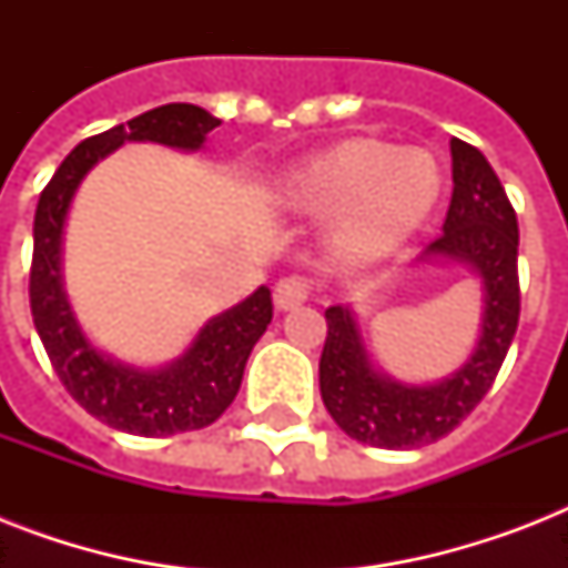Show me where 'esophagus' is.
Segmentation results:
<instances>
[{"instance_id":"esophagus-1","label":"esophagus","mask_w":568,"mask_h":568,"mask_svg":"<svg viewBox=\"0 0 568 568\" xmlns=\"http://www.w3.org/2000/svg\"><path fill=\"white\" fill-rule=\"evenodd\" d=\"M312 292V283L306 276H283L280 283L274 285V306L276 310H294V306H301Z\"/></svg>"}]
</instances>
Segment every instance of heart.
<instances>
[{"label":"heart","instance_id":"heart-1","mask_svg":"<svg viewBox=\"0 0 568 568\" xmlns=\"http://www.w3.org/2000/svg\"><path fill=\"white\" fill-rule=\"evenodd\" d=\"M433 155L379 141H342L288 173L294 209L333 214V244L354 258L377 256L413 235L439 200Z\"/></svg>","mask_w":568,"mask_h":568}]
</instances>
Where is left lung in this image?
<instances>
[{
  "instance_id": "left-lung-1",
  "label": "left lung",
  "mask_w": 568,
  "mask_h": 568,
  "mask_svg": "<svg viewBox=\"0 0 568 568\" xmlns=\"http://www.w3.org/2000/svg\"><path fill=\"white\" fill-rule=\"evenodd\" d=\"M454 194L442 235L422 258L466 262L484 285V318L475 354L433 386H406L379 374L347 306H329L321 354V397L351 439L409 450L448 436L493 388L519 327V223L501 180L477 146L450 138Z\"/></svg>"
}]
</instances>
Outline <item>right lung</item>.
Segmentation results:
<instances>
[{
    "mask_svg": "<svg viewBox=\"0 0 568 568\" xmlns=\"http://www.w3.org/2000/svg\"><path fill=\"white\" fill-rule=\"evenodd\" d=\"M221 120L189 102H171L138 114L123 126L84 138L49 180L34 212V256L29 274L31 318L58 379L93 418L135 436H173L217 422L235 400L244 365L274 318L271 288H256L247 301L205 321L176 363L141 372L100 354L84 338L64 294L61 241L75 189L93 164L126 141H153L176 150H200Z\"/></svg>",
    "mask_w": 568,
    "mask_h": 568,
    "instance_id": "right-lung-1",
    "label": "right lung"
}]
</instances>
